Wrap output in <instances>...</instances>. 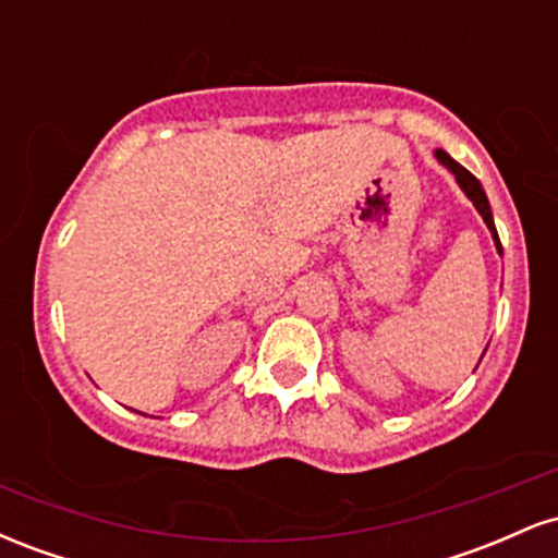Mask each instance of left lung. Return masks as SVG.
Segmentation results:
<instances>
[{
  "instance_id": "1",
  "label": "left lung",
  "mask_w": 558,
  "mask_h": 558,
  "mask_svg": "<svg viewBox=\"0 0 558 558\" xmlns=\"http://www.w3.org/2000/svg\"><path fill=\"white\" fill-rule=\"evenodd\" d=\"M435 159H438V162L444 165L446 170H451V172H453V178H457L459 189H462L464 194H466V198H470V202L475 204V209H477V213H480V217H483V220H485V226H488L490 235H493V243H496V252H498V254H504V248H501V241H498V233H496V222H493V213H490L488 196H485L483 185H480L477 178L472 175V172L466 170V168H462V165H459L457 159H451V157H448L444 149H435Z\"/></svg>"
}]
</instances>
